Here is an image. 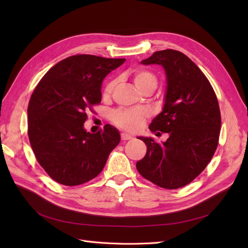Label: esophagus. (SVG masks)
<instances>
[{
    "instance_id": "34e87169",
    "label": "esophagus",
    "mask_w": 248,
    "mask_h": 248,
    "mask_svg": "<svg viewBox=\"0 0 248 248\" xmlns=\"http://www.w3.org/2000/svg\"><path fill=\"white\" fill-rule=\"evenodd\" d=\"M121 140H132V137L127 133H121Z\"/></svg>"
}]
</instances>
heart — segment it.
<instances>
[{
  "instance_id": "1",
  "label": "heart",
  "mask_w": 248,
  "mask_h": 248,
  "mask_svg": "<svg viewBox=\"0 0 248 248\" xmlns=\"http://www.w3.org/2000/svg\"><path fill=\"white\" fill-rule=\"evenodd\" d=\"M133 81L134 85L138 87L139 90L144 92L149 88L155 89L157 86V77L149 70L140 69L133 73ZM117 85V79H111L103 88L102 96L103 98H109L115 87ZM150 112L147 108H119L111 112L110 121L119 128L129 132H136L140 130L142 125L145 124L146 119L149 117Z\"/></svg>"
}]
</instances>
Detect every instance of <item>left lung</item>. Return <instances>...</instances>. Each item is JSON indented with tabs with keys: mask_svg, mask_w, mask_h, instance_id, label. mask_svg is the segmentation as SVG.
I'll use <instances>...</instances> for the list:
<instances>
[{
	"mask_svg": "<svg viewBox=\"0 0 248 248\" xmlns=\"http://www.w3.org/2000/svg\"><path fill=\"white\" fill-rule=\"evenodd\" d=\"M141 63L162 65L166 70V102L149 129L169 133L170 138L162 144L139 138L147 153L137 169L155 185L177 189L192 182L216 151L221 126L218 100L205 74L181 51H155Z\"/></svg>",
	"mask_w": 248,
	"mask_h": 248,
	"instance_id": "obj_1",
	"label": "left lung"
}]
</instances>
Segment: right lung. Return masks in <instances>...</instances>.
Instances as JSON below:
<instances>
[{"mask_svg":"<svg viewBox=\"0 0 248 248\" xmlns=\"http://www.w3.org/2000/svg\"><path fill=\"white\" fill-rule=\"evenodd\" d=\"M125 59L74 55L44 74L28 106V136L37 161L56 182L84 184L98 176L119 131L108 124L96 133L84 129L87 112L101 102V82Z\"/></svg>","mask_w":248,"mask_h":248,"instance_id":"1","label":"right lung"}]
</instances>
